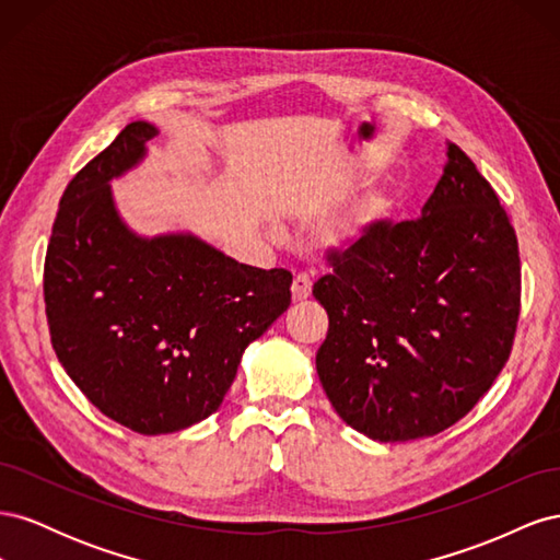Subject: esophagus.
<instances>
[{"instance_id": "1", "label": "esophagus", "mask_w": 560, "mask_h": 560, "mask_svg": "<svg viewBox=\"0 0 560 560\" xmlns=\"http://www.w3.org/2000/svg\"><path fill=\"white\" fill-rule=\"evenodd\" d=\"M311 292H313V282H311L308 276H296L292 280V296H294V301H306L311 296Z\"/></svg>"}]
</instances>
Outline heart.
<instances>
[{
    "mask_svg": "<svg viewBox=\"0 0 560 560\" xmlns=\"http://www.w3.org/2000/svg\"><path fill=\"white\" fill-rule=\"evenodd\" d=\"M376 212H378V208H376V206H374V208H369V210H366V219H369L371 214H376Z\"/></svg>",
    "mask_w": 560,
    "mask_h": 560,
    "instance_id": "obj_1",
    "label": "heart"
}]
</instances>
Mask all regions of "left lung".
<instances>
[{
  "label": "left lung",
  "instance_id": "left-lung-1",
  "mask_svg": "<svg viewBox=\"0 0 560 560\" xmlns=\"http://www.w3.org/2000/svg\"><path fill=\"white\" fill-rule=\"evenodd\" d=\"M422 214L371 222L313 284L329 315L315 366L352 430L432 436L467 416L510 360L521 313L512 219L457 144Z\"/></svg>",
  "mask_w": 560,
  "mask_h": 560
}]
</instances>
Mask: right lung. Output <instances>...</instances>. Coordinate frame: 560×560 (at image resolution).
<instances>
[{
	"instance_id": "add662e5",
	"label": "right lung",
	"mask_w": 560,
	"mask_h": 560,
	"mask_svg": "<svg viewBox=\"0 0 560 560\" xmlns=\"http://www.w3.org/2000/svg\"><path fill=\"white\" fill-rule=\"evenodd\" d=\"M156 128L132 121L67 184L44 261L60 364L107 418L167 434L219 409L245 348L290 308L292 273L224 257L194 235L138 238L107 182Z\"/></svg>"
}]
</instances>
